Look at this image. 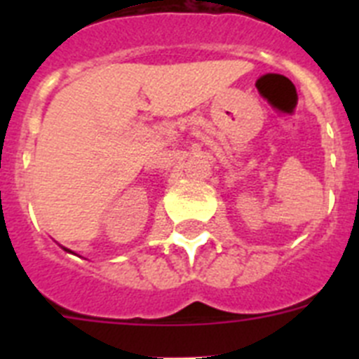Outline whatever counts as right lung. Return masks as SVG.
Returning a JSON list of instances; mask_svg holds the SVG:
<instances>
[{
	"label": "right lung",
	"instance_id": "right-lung-1",
	"mask_svg": "<svg viewBox=\"0 0 359 359\" xmlns=\"http://www.w3.org/2000/svg\"><path fill=\"white\" fill-rule=\"evenodd\" d=\"M62 250H65V252H68V253H73L72 250H68V248H62Z\"/></svg>",
	"mask_w": 359,
	"mask_h": 359
}]
</instances>
